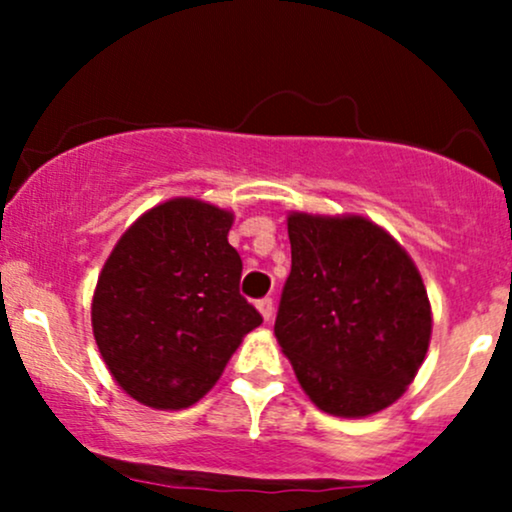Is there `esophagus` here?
<instances>
[{
  "label": "esophagus",
  "instance_id": "1",
  "mask_svg": "<svg viewBox=\"0 0 512 512\" xmlns=\"http://www.w3.org/2000/svg\"><path fill=\"white\" fill-rule=\"evenodd\" d=\"M257 310H260L264 322H269V320H272V315H274V301H272V298H262V301H257Z\"/></svg>",
  "mask_w": 512,
  "mask_h": 512
}]
</instances>
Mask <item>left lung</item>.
I'll return each instance as SVG.
<instances>
[{
  "mask_svg": "<svg viewBox=\"0 0 512 512\" xmlns=\"http://www.w3.org/2000/svg\"><path fill=\"white\" fill-rule=\"evenodd\" d=\"M291 274L274 334L317 409L363 419L395 404L431 344L419 269L383 226L358 214L291 211Z\"/></svg>",
  "mask_w": 512,
  "mask_h": 512,
  "instance_id": "left-lung-1",
  "label": "left lung"
}]
</instances>
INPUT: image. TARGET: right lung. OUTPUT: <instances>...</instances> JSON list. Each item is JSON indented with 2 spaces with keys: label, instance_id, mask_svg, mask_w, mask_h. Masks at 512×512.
<instances>
[{
  "label": "right lung",
  "instance_id": "obj_1",
  "mask_svg": "<svg viewBox=\"0 0 512 512\" xmlns=\"http://www.w3.org/2000/svg\"><path fill=\"white\" fill-rule=\"evenodd\" d=\"M233 211L175 197L122 233L98 274L91 325L105 366L151 409L199 402L262 315L240 296Z\"/></svg>",
  "mask_w": 512,
  "mask_h": 512
}]
</instances>
